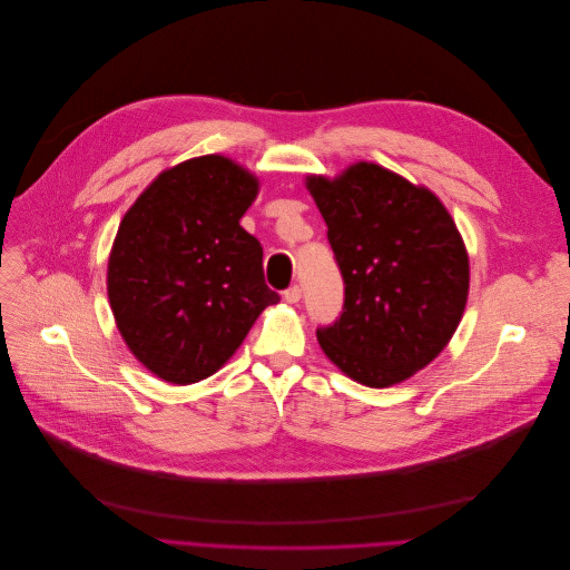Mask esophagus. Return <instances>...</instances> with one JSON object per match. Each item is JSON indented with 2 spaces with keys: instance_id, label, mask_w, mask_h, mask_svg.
<instances>
[{
  "instance_id": "1",
  "label": "esophagus",
  "mask_w": 570,
  "mask_h": 570,
  "mask_svg": "<svg viewBox=\"0 0 570 570\" xmlns=\"http://www.w3.org/2000/svg\"><path fill=\"white\" fill-rule=\"evenodd\" d=\"M283 299H285L287 304H299V302H302V287H299V285L287 287L285 294H283Z\"/></svg>"
}]
</instances>
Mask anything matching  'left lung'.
Returning <instances> with one entry per match:
<instances>
[{
    "mask_svg": "<svg viewBox=\"0 0 570 570\" xmlns=\"http://www.w3.org/2000/svg\"><path fill=\"white\" fill-rule=\"evenodd\" d=\"M327 223L345 299L320 347L345 375L390 387L424 368L452 338L469 296V255L426 187L360 161L338 178L308 176Z\"/></svg>",
    "mask_w": 570,
    "mask_h": 570,
    "instance_id": "1",
    "label": "left lung"
}]
</instances>
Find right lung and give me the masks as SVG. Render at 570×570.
<instances>
[{
  "label": "right lung",
  "instance_id": "right-lung-1",
  "mask_svg": "<svg viewBox=\"0 0 570 570\" xmlns=\"http://www.w3.org/2000/svg\"><path fill=\"white\" fill-rule=\"evenodd\" d=\"M257 189L236 161L204 155L159 174L125 213L108 302L134 357L161 381H204L278 304L259 240L238 225Z\"/></svg>",
  "mask_w": 570,
  "mask_h": 570
}]
</instances>
